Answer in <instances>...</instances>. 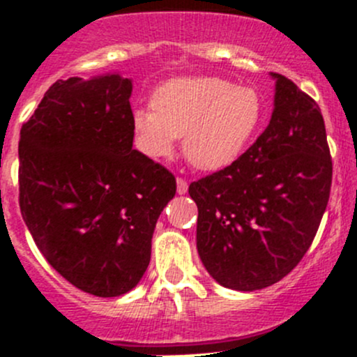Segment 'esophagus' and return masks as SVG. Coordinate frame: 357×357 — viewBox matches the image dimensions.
Listing matches in <instances>:
<instances>
[{"instance_id":"obj_1","label":"esophagus","mask_w":357,"mask_h":357,"mask_svg":"<svg viewBox=\"0 0 357 357\" xmlns=\"http://www.w3.org/2000/svg\"><path fill=\"white\" fill-rule=\"evenodd\" d=\"M176 185H178V193H179V195H185V193L188 192V183H186V179L178 178V179H176Z\"/></svg>"}]
</instances>
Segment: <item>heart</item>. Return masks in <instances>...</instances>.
<instances>
[{
  "mask_svg": "<svg viewBox=\"0 0 357 357\" xmlns=\"http://www.w3.org/2000/svg\"><path fill=\"white\" fill-rule=\"evenodd\" d=\"M152 108L136 110L132 128L139 149L167 157L183 136V153L202 171L233 164L264 121V100L250 86L221 77H178L158 86Z\"/></svg>",
  "mask_w": 357,
  "mask_h": 357,
  "instance_id": "heart-1",
  "label": "heart"
}]
</instances>
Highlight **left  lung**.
Wrapping results in <instances>:
<instances>
[{
	"label": "left lung",
	"mask_w": 357,
	"mask_h": 357,
	"mask_svg": "<svg viewBox=\"0 0 357 357\" xmlns=\"http://www.w3.org/2000/svg\"><path fill=\"white\" fill-rule=\"evenodd\" d=\"M271 121L228 167L188 188L199 207L197 248L226 289L280 282L301 262L319 228L332 186V157L318 103L285 75Z\"/></svg>",
	"instance_id": "obj_1"
}]
</instances>
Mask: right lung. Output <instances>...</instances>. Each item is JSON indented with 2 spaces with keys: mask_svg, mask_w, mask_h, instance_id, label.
<instances>
[{
  "mask_svg": "<svg viewBox=\"0 0 357 357\" xmlns=\"http://www.w3.org/2000/svg\"><path fill=\"white\" fill-rule=\"evenodd\" d=\"M131 91L119 74L60 79L20 129L25 225L50 266L96 297L138 285L176 195L172 172L132 150Z\"/></svg>",
  "mask_w": 357,
  "mask_h": 357,
  "instance_id": "right-lung-1",
  "label": "right lung"
}]
</instances>
